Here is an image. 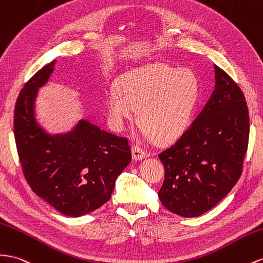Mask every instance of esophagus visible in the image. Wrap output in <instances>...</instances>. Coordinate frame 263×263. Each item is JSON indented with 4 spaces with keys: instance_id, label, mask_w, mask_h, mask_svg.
<instances>
[{
    "instance_id": "esophagus-1",
    "label": "esophagus",
    "mask_w": 263,
    "mask_h": 263,
    "mask_svg": "<svg viewBox=\"0 0 263 263\" xmlns=\"http://www.w3.org/2000/svg\"><path fill=\"white\" fill-rule=\"evenodd\" d=\"M132 151H133V158L135 160H141V159L145 158L146 156H147V154H146V152L144 151V149L141 148V147H139V146H137V145L133 146Z\"/></svg>"
}]
</instances>
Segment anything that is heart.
<instances>
[{
	"instance_id": "obj_1",
	"label": "heart",
	"mask_w": 263,
	"mask_h": 263,
	"mask_svg": "<svg viewBox=\"0 0 263 263\" xmlns=\"http://www.w3.org/2000/svg\"><path fill=\"white\" fill-rule=\"evenodd\" d=\"M118 93L106 97V108L116 126L132 120L156 143L167 144L187 129L198 99L199 84L189 69L152 63L125 73L117 80Z\"/></svg>"
}]
</instances>
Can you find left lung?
Here are the masks:
<instances>
[{
	"mask_svg": "<svg viewBox=\"0 0 263 263\" xmlns=\"http://www.w3.org/2000/svg\"><path fill=\"white\" fill-rule=\"evenodd\" d=\"M216 87L187 130L158 154L165 167L161 203L198 217L222 200L242 174L249 143V110L238 84L215 65Z\"/></svg>",
	"mask_w": 263,
	"mask_h": 263,
	"instance_id": "8db88e82",
	"label": "left lung"
}]
</instances>
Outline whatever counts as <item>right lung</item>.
I'll return each instance as SVG.
<instances>
[{"label": "right lung", "mask_w": 263, "mask_h": 263, "mask_svg": "<svg viewBox=\"0 0 263 263\" xmlns=\"http://www.w3.org/2000/svg\"><path fill=\"white\" fill-rule=\"evenodd\" d=\"M52 61L21 89L14 109V137L25 179L63 215L81 217L110 199L118 175L129 165L126 137L81 120L66 135L49 136L34 117V99L53 72Z\"/></svg>", "instance_id": "add662e5"}]
</instances>
